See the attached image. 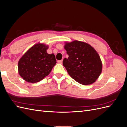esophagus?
<instances>
[{
    "mask_svg": "<svg viewBox=\"0 0 127 127\" xmlns=\"http://www.w3.org/2000/svg\"><path fill=\"white\" fill-rule=\"evenodd\" d=\"M58 63L59 64H62L63 63V60H58V61H57Z\"/></svg>",
    "mask_w": 127,
    "mask_h": 127,
    "instance_id": "esophagus-1",
    "label": "esophagus"
}]
</instances>
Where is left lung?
<instances>
[{"label": "left lung", "mask_w": 127, "mask_h": 127, "mask_svg": "<svg viewBox=\"0 0 127 127\" xmlns=\"http://www.w3.org/2000/svg\"><path fill=\"white\" fill-rule=\"evenodd\" d=\"M68 58L63 66L77 82L87 85L93 83L102 72V64L95 50L85 42L74 41L64 45Z\"/></svg>", "instance_id": "obj_1"}]
</instances>
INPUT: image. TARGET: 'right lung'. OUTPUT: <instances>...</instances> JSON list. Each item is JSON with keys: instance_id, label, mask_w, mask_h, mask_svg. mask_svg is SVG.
<instances>
[{"instance_id": "right-lung-1", "label": "right lung", "mask_w": 127, "mask_h": 127, "mask_svg": "<svg viewBox=\"0 0 127 127\" xmlns=\"http://www.w3.org/2000/svg\"><path fill=\"white\" fill-rule=\"evenodd\" d=\"M48 48L43 44H36L19 60V74L25 81L32 83L40 82L51 72L56 59L54 54L47 53Z\"/></svg>"}]
</instances>
